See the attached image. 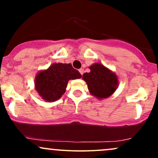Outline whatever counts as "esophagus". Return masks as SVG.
I'll return each instance as SVG.
<instances>
[{
  "label": "esophagus",
  "mask_w": 158,
  "mask_h": 158,
  "mask_svg": "<svg viewBox=\"0 0 158 158\" xmlns=\"http://www.w3.org/2000/svg\"><path fill=\"white\" fill-rule=\"evenodd\" d=\"M79 73H80L81 75H82L83 74V72H84V69H82V68H80L79 70Z\"/></svg>",
  "instance_id": "obj_1"
}]
</instances>
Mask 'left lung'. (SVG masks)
Instances as JSON below:
<instances>
[{"label": "left lung", "instance_id": "8db88e82", "mask_svg": "<svg viewBox=\"0 0 158 158\" xmlns=\"http://www.w3.org/2000/svg\"><path fill=\"white\" fill-rule=\"evenodd\" d=\"M89 68L90 72L83 74L82 79L86 81L90 94L99 99L111 95L118 85L115 73L99 63L91 65Z\"/></svg>", "mask_w": 158, "mask_h": 158}]
</instances>
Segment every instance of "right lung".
I'll list each match as a JSON object with an SVG mask.
<instances>
[{"label": "right lung", "instance_id": "right-lung-1", "mask_svg": "<svg viewBox=\"0 0 158 158\" xmlns=\"http://www.w3.org/2000/svg\"><path fill=\"white\" fill-rule=\"evenodd\" d=\"M81 75L71 64H52L48 70L39 72L35 77V89L48 102L57 100L64 94L70 79H79Z\"/></svg>", "mask_w": 158, "mask_h": 158}]
</instances>
